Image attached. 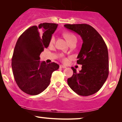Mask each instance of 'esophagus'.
<instances>
[{
	"instance_id": "34e87169",
	"label": "esophagus",
	"mask_w": 122,
	"mask_h": 122,
	"mask_svg": "<svg viewBox=\"0 0 122 122\" xmlns=\"http://www.w3.org/2000/svg\"><path fill=\"white\" fill-rule=\"evenodd\" d=\"M60 68H66V66H63V65H60Z\"/></svg>"
}]
</instances>
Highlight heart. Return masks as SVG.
<instances>
[{
    "instance_id": "1",
    "label": "heart",
    "mask_w": 122,
    "mask_h": 122,
    "mask_svg": "<svg viewBox=\"0 0 122 122\" xmlns=\"http://www.w3.org/2000/svg\"><path fill=\"white\" fill-rule=\"evenodd\" d=\"M64 36L66 37V39L67 40V41H68V43H71V41H75V40H76V36H75L73 34V33H71L69 32H66V33H65ZM55 39H56V38H55V36H54V35H53V36H51V39H50V41H49L50 46H51V45H53V44H54L55 42ZM61 57H62V59L64 61H67L66 58H64V56H63V55H61Z\"/></svg>"
}]
</instances>
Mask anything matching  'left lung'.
I'll list each match as a JSON object with an SVG mask.
<instances>
[{
	"label": "left lung",
	"instance_id": "1",
	"mask_svg": "<svg viewBox=\"0 0 122 122\" xmlns=\"http://www.w3.org/2000/svg\"><path fill=\"white\" fill-rule=\"evenodd\" d=\"M64 26L81 36L83 44L76 62L82 65L67 80L70 88L76 94L88 96L102 87L109 74V59L106 43L94 28L86 24H65Z\"/></svg>",
	"mask_w": 122,
	"mask_h": 122
}]
</instances>
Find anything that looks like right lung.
<instances>
[{"instance_id": "right-lung-1", "label": "right lung", "mask_w": 122, "mask_h": 122, "mask_svg": "<svg viewBox=\"0 0 122 122\" xmlns=\"http://www.w3.org/2000/svg\"><path fill=\"white\" fill-rule=\"evenodd\" d=\"M58 26L44 23L26 29L18 38L11 59L13 73L18 86L26 94L35 96L44 91L50 84L53 72L58 69L54 62L40 61V54L49 46L51 36ZM43 34L40 36L39 31Z\"/></svg>"}]
</instances>
